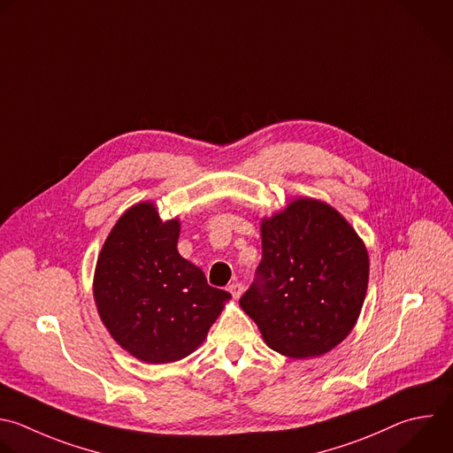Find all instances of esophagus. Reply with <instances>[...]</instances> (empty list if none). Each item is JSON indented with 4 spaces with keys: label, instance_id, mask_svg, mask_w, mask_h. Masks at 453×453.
I'll return each instance as SVG.
<instances>
[{
    "label": "esophagus",
    "instance_id": "esophagus-1",
    "mask_svg": "<svg viewBox=\"0 0 453 453\" xmlns=\"http://www.w3.org/2000/svg\"><path fill=\"white\" fill-rule=\"evenodd\" d=\"M227 289H229V293L233 295V298H240V295H242V291H243V286H242V282H231V284L227 286Z\"/></svg>",
    "mask_w": 453,
    "mask_h": 453
}]
</instances>
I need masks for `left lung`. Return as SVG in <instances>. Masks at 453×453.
<instances>
[{
    "instance_id": "8db88e82",
    "label": "left lung",
    "mask_w": 453,
    "mask_h": 453,
    "mask_svg": "<svg viewBox=\"0 0 453 453\" xmlns=\"http://www.w3.org/2000/svg\"><path fill=\"white\" fill-rule=\"evenodd\" d=\"M263 257L242 310L265 343L293 359L322 356L354 329L368 288L363 240L333 206L295 199L261 220Z\"/></svg>"
}]
</instances>
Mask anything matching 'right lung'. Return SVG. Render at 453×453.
I'll return each mask as SVG.
<instances>
[{
  "instance_id": "obj_1",
  "label": "right lung",
  "mask_w": 453,
  "mask_h": 453,
  "mask_svg": "<svg viewBox=\"0 0 453 453\" xmlns=\"http://www.w3.org/2000/svg\"><path fill=\"white\" fill-rule=\"evenodd\" d=\"M178 238V219L164 222L153 203H140L117 220L96 265L94 298L104 327L150 365L192 354L231 298L180 256Z\"/></svg>"
}]
</instances>
